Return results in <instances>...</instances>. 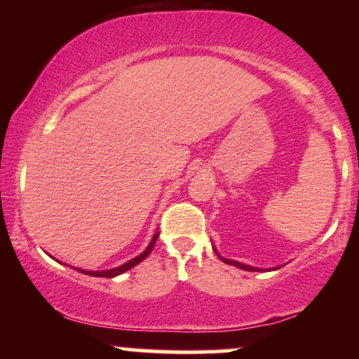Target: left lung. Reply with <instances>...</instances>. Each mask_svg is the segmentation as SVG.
I'll return each instance as SVG.
<instances>
[{
    "label": "left lung",
    "instance_id": "8db88e82",
    "mask_svg": "<svg viewBox=\"0 0 359 359\" xmlns=\"http://www.w3.org/2000/svg\"><path fill=\"white\" fill-rule=\"evenodd\" d=\"M214 248V246H212ZM214 251H216V255L217 257H219L222 262L224 263H228V265H233V266H238V269H241V270H246V271H263L265 269H257V266H250V265H245V263H240V262H234V259H228V258H224V257H221L219 253H217V250L214 248ZM269 270V269H266ZM271 270H277V269H271Z\"/></svg>",
    "mask_w": 359,
    "mask_h": 359
}]
</instances>
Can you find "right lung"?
Instances as JSON below:
<instances>
[{
	"mask_svg": "<svg viewBox=\"0 0 359 359\" xmlns=\"http://www.w3.org/2000/svg\"><path fill=\"white\" fill-rule=\"evenodd\" d=\"M156 238H158V233H155V234H154V238H151L150 245L147 246V248H145V251H143V253H140L138 257L131 258L130 262H126V263H123V265L116 266V269L101 270V271H93V270H81V269H76V270H77V271H81V273L90 275V277H106V278H113V277H118V275L125 273V271H128V270H130V269H133V266H137L140 262H143V259H145V258L148 257V255L151 253V250H154V246H155V241H156ZM72 269H74V266H72Z\"/></svg>",
	"mask_w": 359,
	"mask_h": 359,
	"instance_id": "right-lung-1",
	"label": "right lung"
}]
</instances>
